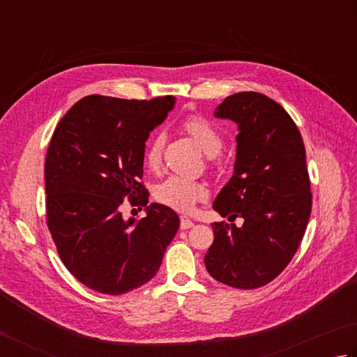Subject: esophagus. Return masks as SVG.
Wrapping results in <instances>:
<instances>
[{
  "instance_id": "34e87169",
  "label": "esophagus",
  "mask_w": 357,
  "mask_h": 357,
  "mask_svg": "<svg viewBox=\"0 0 357 357\" xmlns=\"http://www.w3.org/2000/svg\"><path fill=\"white\" fill-rule=\"evenodd\" d=\"M193 226V222L189 217H181V229H189Z\"/></svg>"
}]
</instances>
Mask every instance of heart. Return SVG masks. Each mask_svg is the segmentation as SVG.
I'll return each mask as SVG.
<instances>
[{
	"label": "heart",
	"mask_w": 357,
	"mask_h": 357,
	"mask_svg": "<svg viewBox=\"0 0 357 357\" xmlns=\"http://www.w3.org/2000/svg\"><path fill=\"white\" fill-rule=\"evenodd\" d=\"M183 126L184 131L197 142L206 156L213 158L217 156L220 150H222V134H220L218 129L206 119H201V116H190V119H187L184 121ZM164 140L165 135L162 132H158L153 135L150 144H148L145 151V162L150 168H158L160 165ZM154 198H156L160 204H165L168 207H172V209L189 212L195 207L197 203L207 198V190L203 184L197 183V181H190L187 178L172 174V176L160 181V183L154 187Z\"/></svg>",
	"instance_id": "1"
}]
</instances>
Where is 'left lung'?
Here are the masks:
<instances>
[{"label":"left lung","mask_w":357,"mask_h":357,"mask_svg":"<svg viewBox=\"0 0 357 357\" xmlns=\"http://www.w3.org/2000/svg\"><path fill=\"white\" fill-rule=\"evenodd\" d=\"M213 116L237 125L234 172L213 211L241 217L242 226L212 223L209 275L237 289L262 287L281 273L301 243L312 207L301 134L284 107L268 96H226Z\"/></svg>","instance_id":"left-lung-1"}]
</instances>
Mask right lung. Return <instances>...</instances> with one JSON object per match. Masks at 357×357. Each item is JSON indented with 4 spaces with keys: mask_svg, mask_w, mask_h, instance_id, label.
<instances>
[{
    "mask_svg": "<svg viewBox=\"0 0 357 357\" xmlns=\"http://www.w3.org/2000/svg\"><path fill=\"white\" fill-rule=\"evenodd\" d=\"M176 98L150 101L90 95L63 115L45 159L47 223L68 271L89 289L121 295L158 273L179 228L170 207L148 204L145 142L173 111ZM129 196L144 219L125 220Z\"/></svg>",
    "mask_w": 357,
    "mask_h": 357,
    "instance_id": "obj_1",
    "label": "right lung"
}]
</instances>
